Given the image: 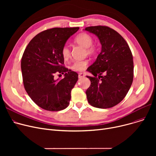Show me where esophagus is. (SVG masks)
<instances>
[{"mask_svg":"<svg viewBox=\"0 0 156 156\" xmlns=\"http://www.w3.org/2000/svg\"><path fill=\"white\" fill-rule=\"evenodd\" d=\"M85 76V75L83 73H78V78H83V77H84Z\"/></svg>","mask_w":156,"mask_h":156,"instance_id":"34e87169","label":"esophagus"}]
</instances>
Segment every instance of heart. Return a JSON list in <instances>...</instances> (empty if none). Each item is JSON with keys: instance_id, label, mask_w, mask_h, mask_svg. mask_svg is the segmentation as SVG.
Wrapping results in <instances>:
<instances>
[{"instance_id": "1", "label": "heart", "mask_w": 156, "mask_h": 156, "mask_svg": "<svg viewBox=\"0 0 156 156\" xmlns=\"http://www.w3.org/2000/svg\"><path fill=\"white\" fill-rule=\"evenodd\" d=\"M75 44L85 48L86 53L88 54H92L96 51V47L92 45L93 38L87 33H81L78 34L74 39ZM61 55L65 60L68 59L71 56L70 48L68 45H64L61 49ZM88 64V61L86 60L77 61L74 62L71 66V68L75 71H83Z\"/></svg>"}]
</instances>
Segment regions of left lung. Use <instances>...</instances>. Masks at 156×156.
Returning <instances> with one entry per match:
<instances>
[{
    "label": "left lung",
    "instance_id": "1",
    "mask_svg": "<svg viewBox=\"0 0 156 156\" xmlns=\"http://www.w3.org/2000/svg\"><path fill=\"white\" fill-rule=\"evenodd\" d=\"M85 30L95 34L102 45L96 61L87 69L94 76H87L91 81L86 91L88 102L97 108H112L122 101L132 84V53L126 40L108 27H89Z\"/></svg>",
    "mask_w": 156,
    "mask_h": 156
}]
</instances>
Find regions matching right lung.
I'll list each match as a JSON object with an SVG mask.
<instances>
[{
	"label": "right lung",
	"instance_id": "right-lung-1",
	"mask_svg": "<svg viewBox=\"0 0 156 156\" xmlns=\"http://www.w3.org/2000/svg\"><path fill=\"white\" fill-rule=\"evenodd\" d=\"M78 30H46L33 38L24 51L21 68L24 89L31 100L45 110L58 111L69 105L78 75L64 66L61 49ZM59 73H64L65 78L55 80V75Z\"/></svg>",
	"mask_w": 156,
	"mask_h": 156
}]
</instances>
